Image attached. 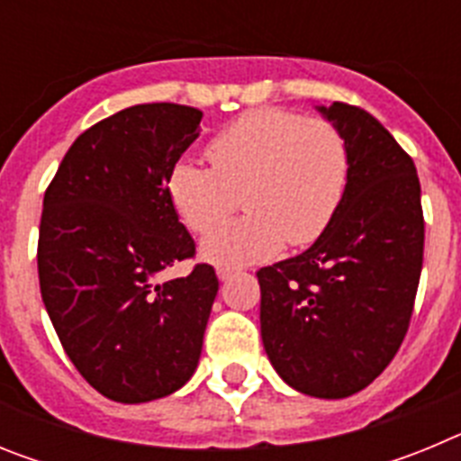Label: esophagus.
Returning <instances> with one entry per match:
<instances>
[{"instance_id":"34e87169","label":"esophagus","mask_w":461,"mask_h":461,"mask_svg":"<svg viewBox=\"0 0 461 461\" xmlns=\"http://www.w3.org/2000/svg\"><path fill=\"white\" fill-rule=\"evenodd\" d=\"M233 275H235V272H233V270H228V267H219V270H217L219 281H228Z\"/></svg>"}]
</instances>
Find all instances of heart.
<instances>
[{
    "instance_id": "1",
    "label": "heart",
    "mask_w": 461,
    "mask_h": 461,
    "mask_svg": "<svg viewBox=\"0 0 461 461\" xmlns=\"http://www.w3.org/2000/svg\"><path fill=\"white\" fill-rule=\"evenodd\" d=\"M207 157L212 168L180 158L168 173V195L185 226L203 233L240 194L248 214L201 240L203 258L228 270L270 260L284 240L313 242L339 210L351 175V149L332 122L275 108L233 122Z\"/></svg>"
}]
</instances>
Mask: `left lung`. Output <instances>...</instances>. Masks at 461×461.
I'll return each mask as SVG.
<instances>
[{
  "instance_id": "left-lung-1",
  "label": "left lung",
  "mask_w": 461,
  "mask_h": 461,
  "mask_svg": "<svg viewBox=\"0 0 461 461\" xmlns=\"http://www.w3.org/2000/svg\"><path fill=\"white\" fill-rule=\"evenodd\" d=\"M316 110L348 142V186L307 251L258 270L260 337L291 388L344 399L367 388L404 341L425 221L413 158L388 129L356 105Z\"/></svg>"
}]
</instances>
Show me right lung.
I'll return each mask as SVG.
<instances>
[{
  "label": "right lung",
  "instance_id": "right-lung-1",
  "mask_svg": "<svg viewBox=\"0 0 461 461\" xmlns=\"http://www.w3.org/2000/svg\"><path fill=\"white\" fill-rule=\"evenodd\" d=\"M177 104L124 108L76 138L43 198L41 297L64 351L104 397L142 404L194 376L219 279L158 281L195 254L168 173L201 133Z\"/></svg>",
  "mask_w": 461,
  "mask_h": 461
}]
</instances>
